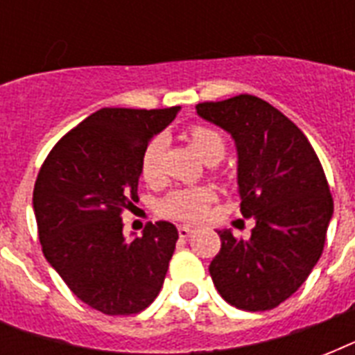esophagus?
Here are the masks:
<instances>
[{
  "mask_svg": "<svg viewBox=\"0 0 355 355\" xmlns=\"http://www.w3.org/2000/svg\"><path fill=\"white\" fill-rule=\"evenodd\" d=\"M193 232H195V228L193 227H188V225H182V227H178V236L184 237V239L191 236V234H193Z\"/></svg>",
  "mask_w": 355,
  "mask_h": 355,
  "instance_id": "esophagus-1",
  "label": "esophagus"
}]
</instances>
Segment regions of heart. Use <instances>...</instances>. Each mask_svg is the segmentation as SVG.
Listing matches in <instances>:
<instances>
[{"label":"heart","mask_w":355,"mask_h":355,"mask_svg":"<svg viewBox=\"0 0 355 355\" xmlns=\"http://www.w3.org/2000/svg\"><path fill=\"white\" fill-rule=\"evenodd\" d=\"M186 138L197 150V155L210 164L221 160L227 153L225 134L210 125H191L186 132ZM162 150H164V141L155 138L150 139L141 153L139 173L147 184H156L162 178ZM214 199L216 193L205 186L175 189L160 202V214L178 221H195L205 216Z\"/></svg>","instance_id":"1"}]
</instances>
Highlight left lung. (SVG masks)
<instances>
[{"instance_id": "1", "label": "left lung", "mask_w": 355, "mask_h": 355, "mask_svg": "<svg viewBox=\"0 0 355 355\" xmlns=\"http://www.w3.org/2000/svg\"><path fill=\"white\" fill-rule=\"evenodd\" d=\"M195 108L236 139L241 214L256 219L248 239L217 232L211 280L230 306L267 311L291 297L322 256L334 214L324 169L302 130L259 97L241 94Z\"/></svg>"}]
</instances>
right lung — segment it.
<instances>
[{"mask_svg": "<svg viewBox=\"0 0 355 355\" xmlns=\"http://www.w3.org/2000/svg\"><path fill=\"white\" fill-rule=\"evenodd\" d=\"M177 112L101 108L58 139L36 177L42 252L75 297L105 315L139 313L166 278L177 227L149 223L127 241L121 214L138 202L141 153Z\"/></svg>", "mask_w": 355, "mask_h": 355, "instance_id": "add662e5", "label": "right lung"}]
</instances>
